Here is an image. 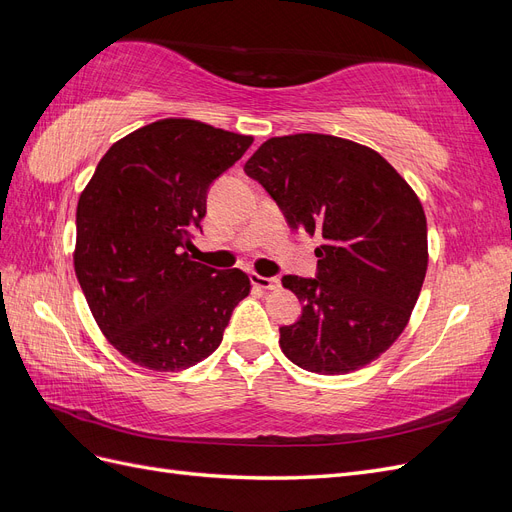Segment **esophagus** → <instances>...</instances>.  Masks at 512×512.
<instances>
[{
    "label": "esophagus",
    "mask_w": 512,
    "mask_h": 512,
    "mask_svg": "<svg viewBox=\"0 0 512 512\" xmlns=\"http://www.w3.org/2000/svg\"><path fill=\"white\" fill-rule=\"evenodd\" d=\"M252 284L262 288V290H275L280 288V277H265V275H258V273H252Z\"/></svg>",
    "instance_id": "obj_1"
}]
</instances>
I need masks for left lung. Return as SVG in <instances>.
<instances>
[{
  "instance_id": "8db88e82",
  "label": "left lung",
  "mask_w": 512,
  "mask_h": 512,
  "mask_svg": "<svg viewBox=\"0 0 512 512\" xmlns=\"http://www.w3.org/2000/svg\"><path fill=\"white\" fill-rule=\"evenodd\" d=\"M245 173L292 230L320 239L316 277H282L303 303L280 329L282 352L324 376L376 361L406 329L425 282L421 200L378 151L331 134L269 138Z\"/></svg>"
}]
</instances>
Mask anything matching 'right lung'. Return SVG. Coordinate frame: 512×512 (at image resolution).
<instances>
[{
    "label": "right lung",
    "mask_w": 512,
    "mask_h": 512,
    "mask_svg": "<svg viewBox=\"0 0 512 512\" xmlns=\"http://www.w3.org/2000/svg\"><path fill=\"white\" fill-rule=\"evenodd\" d=\"M254 143L194 119H160L104 153L76 207L74 271L100 331L153 371L188 369L220 346L250 294L241 269L192 260L209 185Z\"/></svg>",
    "instance_id": "obj_1"
}]
</instances>
